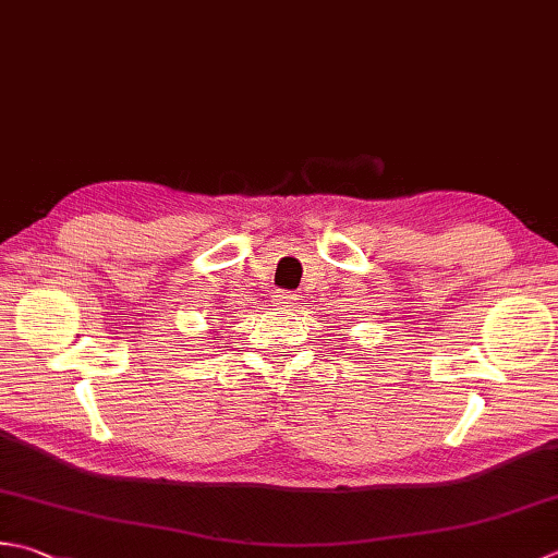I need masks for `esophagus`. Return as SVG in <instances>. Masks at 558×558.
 <instances>
[{
  "label": "esophagus",
  "mask_w": 558,
  "mask_h": 558,
  "mask_svg": "<svg viewBox=\"0 0 558 558\" xmlns=\"http://www.w3.org/2000/svg\"><path fill=\"white\" fill-rule=\"evenodd\" d=\"M272 304H276V307L282 310V312H292L294 307H298V294L276 292V294H272Z\"/></svg>",
  "instance_id": "1"
}]
</instances>
